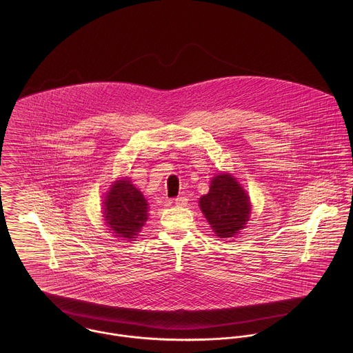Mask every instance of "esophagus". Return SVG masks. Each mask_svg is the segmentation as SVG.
<instances>
[{
	"label": "esophagus",
	"mask_w": 353,
	"mask_h": 353,
	"mask_svg": "<svg viewBox=\"0 0 353 353\" xmlns=\"http://www.w3.org/2000/svg\"><path fill=\"white\" fill-rule=\"evenodd\" d=\"M174 202H175V205H178V206H185V205L188 203V199H185V197H178V199L174 200Z\"/></svg>",
	"instance_id": "34e87169"
}]
</instances>
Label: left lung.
Wrapping results in <instances>:
<instances>
[{
	"instance_id": "8db88e82",
	"label": "left lung",
	"mask_w": 353,
	"mask_h": 353,
	"mask_svg": "<svg viewBox=\"0 0 353 353\" xmlns=\"http://www.w3.org/2000/svg\"><path fill=\"white\" fill-rule=\"evenodd\" d=\"M200 206L212 230L221 238H231L249 221V197L228 174L212 179L209 193L200 199Z\"/></svg>"
}]
</instances>
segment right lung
Listing matches in <instances>:
<instances>
[{"mask_svg":"<svg viewBox=\"0 0 353 353\" xmlns=\"http://www.w3.org/2000/svg\"><path fill=\"white\" fill-rule=\"evenodd\" d=\"M104 217L114 234L133 241L148 219V203L130 181L121 179L105 197Z\"/></svg>","mask_w":353,"mask_h":353,"instance_id":"add662e5","label":"right lung"}]
</instances>
